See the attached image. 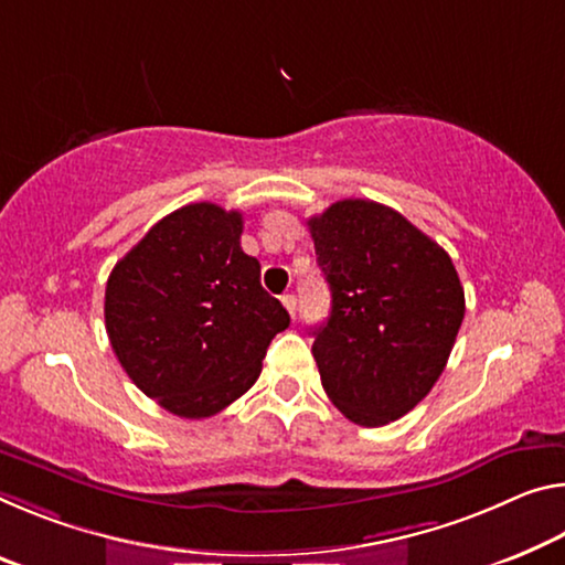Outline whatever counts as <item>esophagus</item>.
<instances>
[{
	"instance_id": "obj_1",
	"label": "esophagus",
	"mask_w": 565,
	"mask_h": 565,
	"mask_svg": "<svg viewBox=\"0 0 565 565\" xmlns=\"http://www.w3.org/2000/svg\"><path fill=\"white\" fill-rule=\"evenodd\" d=\"M281 301H284V307H286V311H289L291 317H297V297H294V294H284L281 297Z\"/></svg>"
}]
</instances>
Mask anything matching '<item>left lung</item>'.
I'll return each mask as SVG.
<instances>
[{
	"label": "left lung",
	"instance_id": "8db88e82",
	"mask_svg": "<svg viewBox=\"0 0 565 565\" xmlns=\"http://www.w3.org/2000/svg\"><path fill=\"white\" fill-rule=\"evenodd\" d=\"M331 289L315 360L347 419L382 427L423 402L452 352L465 291L443 246L390 205L347 199L307 221Z\"/></svg>",
	"mask_w": 565,
	"mask_h": 565
}]
</instances>
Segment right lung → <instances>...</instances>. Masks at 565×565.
I'll use <instances>...</instances> for the list:
<instances>
[{
  "instance_id": "right-lung-1",
  "label": "right lung",
  "mask_w": 565,
  "mask_h": 565,
  "mask_svg": "<svg viewBox=\"0 0 565 565\" xmlns=\"http://www.w3.org/2000/svg\"><path fill=\"white\" fill-rule=\"evenodd\" d=\"M244 216L216 203L183 205L142 236L105 286L113 352L140 392L203 419L254 387L289 311L262 286L241 248Z\"/></svg>"
}]
</instances>
